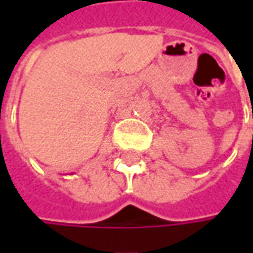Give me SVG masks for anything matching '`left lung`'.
<instances>
[{
	"instance_id": "left-lung-1",
	"label": "left lung",
	"mask_w": 253,
	"mask_h": 253,
	"mask_svg": "<svg viewBox=\"0 0 253 253\" xmlns=\"http://www.w3.org/2000/svg\"><path fill=\"white\" fill-rule=\"evenodd\" d=\"M252 114H253V112H252ZM252 117H253V115H252Z\"/></svg>"
}]
</instances>
